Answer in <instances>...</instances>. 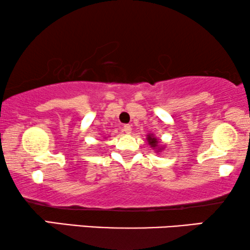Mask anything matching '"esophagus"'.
<instances>
[{"label":"esophagus","mask_w":250,"mask_h":250,"mask_svg":"<svg viewBox=\"0 0 250 250\" xmlns=\"http://www.w3.org/2000/svg\"><path fill=\"white\" fill-rule=\"evenodd\" d=\"M123 131H124L126 134H129V133L132 132V127L129 125H124V127H123Z\"/></svg>","instance_id":"obj_1"}]
</instances>
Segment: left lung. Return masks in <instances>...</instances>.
<instances>
[{"mask_svg":"<svg viewBox=\"0 0 250 250\" xmlns=\"http://www.w3.org/2000/svg\"><path fill=\"white\" fill-rule=\"evenodd\" d=\"M146 140H148L149 145L151 146H153V148H157V146H158V140H157L152 134H151V135L149 134V135H148V139H146ZM162 149H163V146H162V148L157 149V151H158V150H162Z\"/></svg>","mask_w":250,"mask_h":250,"instance_id":"8db88e82","label":"left lung"}]
</instances>
